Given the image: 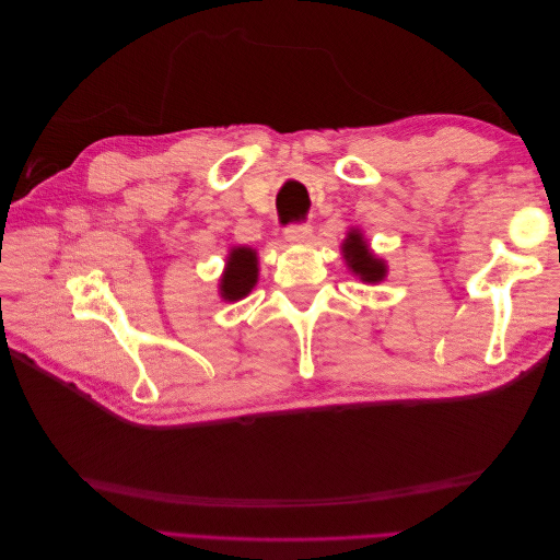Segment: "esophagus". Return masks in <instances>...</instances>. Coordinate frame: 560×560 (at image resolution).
<instances>
[{"label":"esophagus","mask_w":560,"mask_h":560,"mask_svg":"<svg viewBox=\"0 0 560 560\" xmlns=\"http://www.w3.org/2000/svg\"><path fill=\"white\" fill-rule=\"evenodd\" d=\"M311 235H313L311 224H290L284 229V238L290 243H306Z\"/></svg>","instance_id":"34e87169"}]
</instances>
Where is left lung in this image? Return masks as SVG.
I'll return each instance as SVG.
<instances>
[{"mask_svg":"<svg viewBox=\"0 0 560 560\" xmlns=\"http://www.w3.org/2000/svg\"><path fill=\"white\" fill-rule=\"evenodd\" d=\"M343 254L352 268V273H358L364 282H378L385 276V264L378 261L374 254L369 252L366 243L358 231L348 233V241L343 243Z\"/></svg>","mask_w":560,"mask_h":560,"instance_id":"8db88e82","label":"left lung"}]
</instances>
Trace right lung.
Returning a JSON list of instances; mask_svg holds the SVG:
<instances>
[{
	"mask_svg": "<svg viewBox=\"0 0 560 560\" xmlns=\"http://www.w3.org/2000/svg\"><path fill=\"white\" fill-rule=\"evenodd\" d=\"M257 252L249 247H235L229 254L224 278L222 284H219L222 296L229 301H238L247 296L252 287L257 284Z\"/></svg>",
	"mask_w": 560,
	"mask_h": 560,
	"instance_id": "right-lung-1",
	"label": "right lung"
}]
</instances>
